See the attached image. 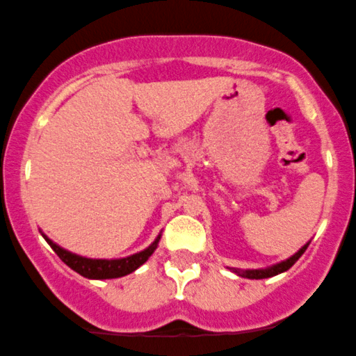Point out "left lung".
<instances>
[{
	"mask_svg": "<svg viewBox=\"0 0 356 356\" xmlns=\"http://www.w3.org/2000/svg\"><path fill=\"white\" fill-rule=\"evenodd\" d=\"M307 247H309V243L304 245V247L300 248L298 253H294V255H292L291 259H287V260L280 261V264L273 265V267H268V268H260V270H245V272L235 270V272L238 273V275L247 277V279H268V277L277 275V273H282V272L289 270V268H291L292 265H294L296 261H298V260L300 259V255H302V253L306 252V248H307Z\"/></svg>",
	"mask_w": 356,
	"mask_h": 356,
	"instance_id": "8db88e82",
	"label": "left lung"
}]
</instances>
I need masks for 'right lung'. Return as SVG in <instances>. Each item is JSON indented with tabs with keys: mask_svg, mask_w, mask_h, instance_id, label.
<instances>
[{
	"mask_svg": "<svg viewBox=\"0 0 356 356\" xmlns=\"http://www.w3.org/2000/svg\"><path fill=\"white\" fill-rule=\"evenodd\" d=\"M47 243L52 247L54 252L57 253L58 259L64 261L65 265H69L72 270L86 277V279H118V277L128 275V273L135 272L140 265H143L148 260V257L155 252L157 248V240L150 245V247L143 250V252L135 253V255L127 257V259H118V260H97V259H86V257H79L76 253H70L67 250L60 248L58 245L54 243L52 240H49L44 235Z\"/></svg>",
	"mask_w": 356,
	"mask_h": 356,
	"instance_id": "right-lung-1",
	"label": "right lung"
}]
</instances>
